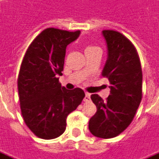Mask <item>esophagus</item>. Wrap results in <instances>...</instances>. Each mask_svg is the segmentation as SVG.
I'll list each match as a JSON object with an SVG mask.
<instances>
[{"label": "esophagus", "instance_id": "obj_1", "mask_svg": "<svg viewBox=\"0 0 159 159\" xmlns=\"http://www.w3.org/2000/svg\"><path fill=\"white\" fill-rule=\"evenodd\" d=\"M90 100V93H86V95H85V98H84V101H85V102H89Z\"/></svg>", "mask_w": 159, "mask_h": 159}]
</instances>
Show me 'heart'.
Instances as JSON below:
<instances>
[{
	"label": "heart",
	"instance_id": "1",
	"mask_svg": "<svg viewBox=\"0 0 159 159\" xmlns=\"http://www.w3.org/2000/svg\"><path fill=\"white\" fill-rule=\"evenodd\" d=\"M94 47H92V46H89V47H87V48H86V49H91V48H93Z\"/></svg>",
	"mask_w": 159,
	"mask_h": 159
}]
</instances>
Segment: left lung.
Returning a JSON list of instances; mask_svg holds the SVG:
<instances>
[{
	"label": "left lung",
	"mask_w": 159,
	"mask_h": 159,
	"mask_svg": "<svg viewBox=\"0 0 159 159\" xmlns=\"http://www.w3.org/2000/svg\"><path fill=\"white\" fill-rule=\"evenodd\" d=\"M107 59L102 77L110 82L106 101L91 95L97 111L89 120V131L95 137L111 139L129 126L142 98V69L136 48L120 33L104 30Z\"/></svg>",
	"instance_id": "8db88e82"
}]
</instances>
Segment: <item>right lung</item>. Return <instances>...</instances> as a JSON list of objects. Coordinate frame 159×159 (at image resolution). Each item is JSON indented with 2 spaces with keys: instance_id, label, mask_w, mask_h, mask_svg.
<instances>
[{
  "instance_id": "right-lung-1",
  "label": "right lung",
  "mask_w": 159,
  "mask_h": 159,
  "mask_svg": "<svg viewBox=\"0 0 159 159\" xmlns=\"http://www.w3.org/2000/svg\"><path fill=\"white\" fill-rule=\"evenodd\" d=\"M80 31L47 28L27 48L18 77L20 110L32 132L43 139H52L65 132L66 118L85 97L80 88L67 90L59 82L66 48Z\"/></svg>"
}]
</instances>
